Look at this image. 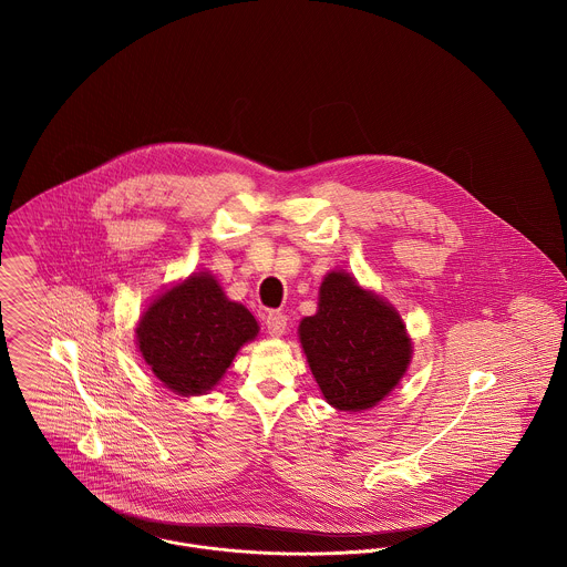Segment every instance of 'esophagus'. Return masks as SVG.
Here are the masks:
<instances>
[{"instance_id": "obj_1", "label": "esophagus", "mask_w": 567, "mask_h": 567, "mask_svg": "<svg viewBox=\"0 0 567 567\" xmlns=\"http://www.w3.org/2000/svg\"><path fill=\"white\" fill-rule=\"evenodd\" d=\"M286 324H288V317L284 312L272 310V312L266 315V331L270 336H284L286 333Z\"/></svg>"}]
</instances>
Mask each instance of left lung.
Listing matches in <instances>:
<instances>
[{"label": "left lung", "instance_id": "8db88e82", "mask_svg": "<svg viewBox=\"0 0 567 567\" xmlns=\"http://www.w3.org/2000/svg\"><path fill=\"white\" fill-rule=\"evenodd\" d=\"M299 336L324 400L344 412L382 402L410 364L400 315L347 272L324 277L319 312L301 321Z\"/></svg>", "mask_w": 567, "mask_h": 567}]
</instances>
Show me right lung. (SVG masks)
<instances>
[{
  "label": "right lung",
  "mask_w": 567,
  "mask_h": 567,
  "mask_svg": "<svg viewBox=\"0 0 567 567\" xmlns=\"http://www.w3.org/2000/svg\"><path fill=\"white\" fill-rule=\"evenodd\" d=\"M252 315L225 297L207 272L163 292L137 327V344L153 373L176 395H203L257 336Z\"/></svg>",
  "instance_id": "1"
}]
</instances>
